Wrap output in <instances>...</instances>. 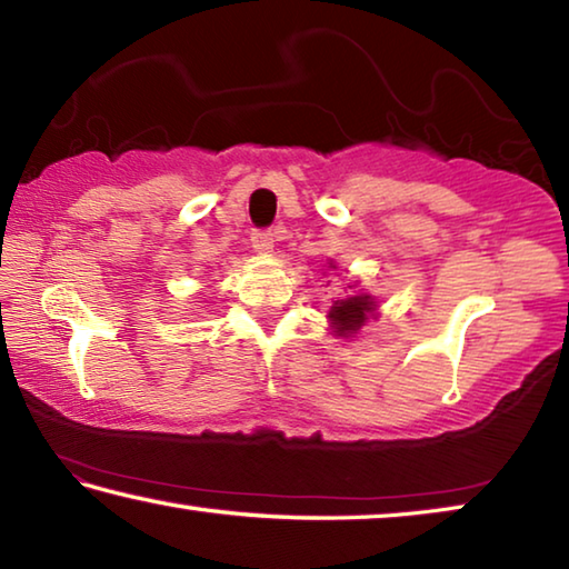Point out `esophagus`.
Masks as SVG:
<instances>
[{
	"mask_svg": "<svg viewBox=\"0 0 569 569\" xmlns=\"http://www.w3.org/2000/svg\"><path fill=\"white\" fill-rule=\"evenodd\" d=\"M250 243H253L258 253H271L276 243L273 230H253V233H250Z\"/></svg>",
	"mask_w": 569,
	"mask_h": 569,
	"instance_id": "34e87169",
	"label": "esophagus"
}]
</instances>
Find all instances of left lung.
Segmentation results:
<instances>
[{"mask_svg":"<svg viewBox=\"0 0 569 569\" xmlns=\"http://www.w3.org/2000/svg\"><path fill=\"white\" fill-rule=\"evenodd\" d=\"M329 268H336L333 263ZM351 288V286H349ZM377 311V301L369 293H359V296H349L341 298V301H333L331 311H329V321L336 336H353L359 333L361 326L369 321V316Z\"/></svg>","mask_w":569,"mask_h":569,"instance_id":"left-lung-1","label":"left lung"}]
</instances>
